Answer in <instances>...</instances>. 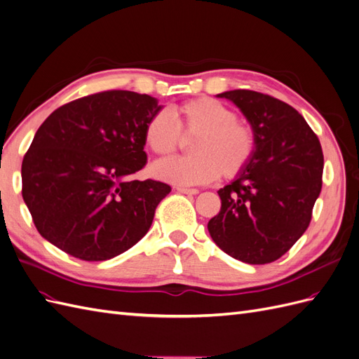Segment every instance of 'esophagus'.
I'll use <instances>...</instances> for the list:
<instances>
[{"label": "esophagus", "mask_w": 359, "mask_h": 359, "mask_svg": "<svg viewBox=\"0 0 359 359\" xmlns=\"http://www.w3.org/2000/svg\"><path fill=\"white\" fill-rule=\"evenodd\" d=\"M177 191L180 193H184V194H198L199 190L198 189H187V187H177Z\"/></svg>", "instance_id": "34e87169"}]
</instances>
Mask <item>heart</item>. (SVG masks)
<instances>
[{
	"instance_id": "b5f03b06",
	"label": "heart",
	"mask_w": 359,
	"mask_h": 359,
	"mask_svg": "<svg viewBox=\"0 0 359 359\" xmlns=\"http://www.w3.org/2000/svg\"><path fill=\"white\" fill-rule=\"evenodd\" d=\"M182 137H194L191 157L157 161L151 173L175 186H201L219 175L235 178L256 153V132L252 124L212 97H198L172 106L169 115L156 112L144 126V142L151 153L169 157Z\"/></svg>"
}]
</instances>
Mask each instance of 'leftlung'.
I'll return each mask as SVG.
<instances>
[{
  "label": "left lung",
  "mask_w": 359,
  "mask_h": 359,
  "mask_svg": "<svg viewBox=\"0 0 359 359\" xmlns=\"http://www.w3.org/2000/svg\"><path fill=\"white\" fill-rule=\"evenodd\" d=\"M232 100L253 126L256 153L220 189V212L208 222L212 241L250 265L280 259L307 231L322 190L323 153L302 115L268 94L233 90Z\"/></svg>",
  "instance_id": "obj_1"
}]
</instances>
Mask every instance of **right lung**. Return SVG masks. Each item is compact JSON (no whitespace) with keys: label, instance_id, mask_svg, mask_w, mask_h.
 <instances>
[{"label":"right lung","instance_id":"obj_1","mask_svg":"<svg viewBox=\"0 0 359 359\" xmlns=\"http://www.w3.org/2000/svg\"><path fill=\"white\" fill-rule=\"evenodd\" d=\"M160 109L148 94L109 90L45 119L22 161V198L45 240L99 262L148 232L170 186L132 175L147 165L144 126Z\"/></svg>","mask_w":359,"mask_h":359}]
</instances>
